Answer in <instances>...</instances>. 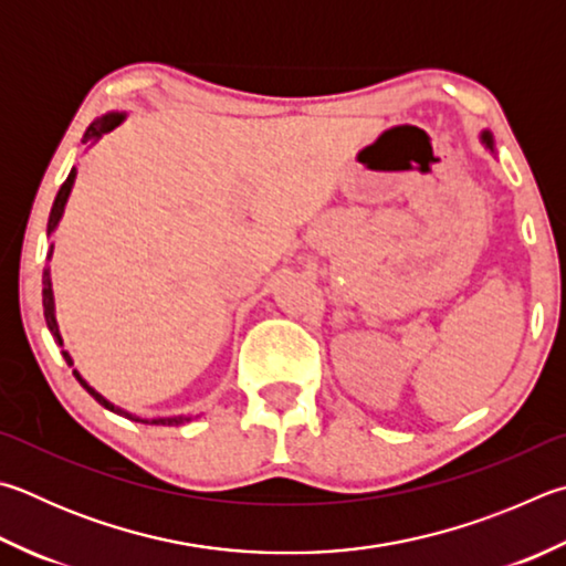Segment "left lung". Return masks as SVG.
I'll use <instances>...</instances> for the list:
<instances>
[{
  "mask_svg": "<svg viewBox=\"0 0 566 566\" xmlns=\"http://www.w3.org/2000/svg\"><path fill=\"white\" fill-rule=\"evenodd\" d=\"M480 140L485 143V146L492 150V146H495V140H492V133L490 130H482V136H480Z\"/></svg>",
  "mask_w": 566,
  "mask_h": 566,
  "instance_id": "left-lung-1",
  "label": "left lung"
}]
</instances>
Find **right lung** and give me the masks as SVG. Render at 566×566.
<instances>
[{
  "label": "right lung",
  "mask_w": 566,
  "mask_h": 566,
  "mask_svg": "<svg viewBox=\"0 0 566 566\" xmlns=\"http://www.w3.org/2000/svg\"><path fill=\"white\" fill-rule=\"evenodd\" d=\"M123 118H126V113H118V111H111V113H106V116L96 118V120L91 123V126L86 128L84 143H88V140L96 143L101 136H104V133H108V130H113L116 126H120ZM74 180H76V168H71L66 182L61 185V190L56 192V200H54V205H51V214H49V224H46V238H51V234H54L56 228H59V220H61V214H64V208H66V200H69V195H71V188H74ZM51 252H54V244H51V248H49L46 260H51ZM41 284H44V290H41V296H44V318H46L49 332H51V336H54V342L61 346V356L66 358V364L74 366V358H71L69 352H64V338H61V334H59L56 310H54V290H51V272H49V266L44 270V276H41ZM74 376H76V381H78L81 386H84V388L88 390V394L98 400L101 406L113 410V413H118V416H126L128 420H136V423H146V426H178V423H182V420H190L188 416H178V418H153V420H150V418H138V416L128 413V410L113 406L111 400H106L104 396H101L96 388H91V386L84 381V376H81V374L76 371V368H74Z\"/></svg>",
  "instance_id": "right-lung-1"
}]
</instances>
